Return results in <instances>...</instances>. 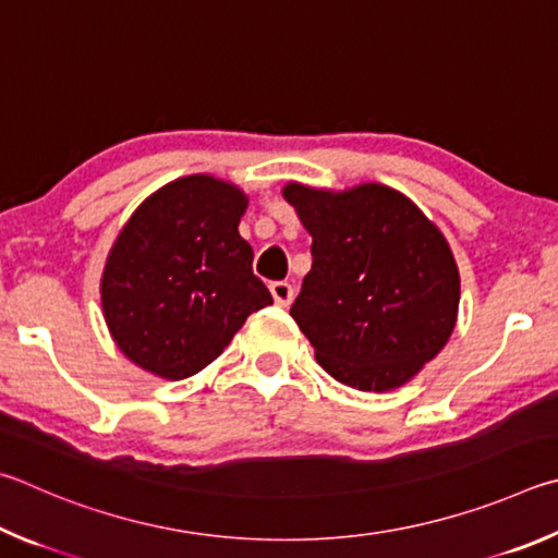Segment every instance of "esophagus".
I'll return each mask as SVG.
<instances>
[{
  "label": "esophagus",
  "mask_w": 558,
  "mask_h": 558,
  "mask_svg": "<svg viewBox=\"0 0 558 558\" xmlns=\"http://www.w3.org/2000/svg\"><path fill=\"white\" fill-rule=\"evenodd\" d=\"M269 289H271L274 301H277L279 306H289L291 301H294V287H291L289 281H274Z\"/></svg>",
  "instance_id": "obj_1"
}]
</instances>
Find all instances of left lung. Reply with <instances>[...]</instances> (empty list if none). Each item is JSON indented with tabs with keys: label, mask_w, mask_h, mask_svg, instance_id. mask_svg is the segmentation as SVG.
I'll return each instance as SVG.
<instances>
[{
	"label": "left lung",
	"mask_w": 558,
	"mask_h": 558,
	"mask_svg": "<svg viewBox=\"0 0 558 558\" xmlns=\"http://www.w3.org/2000/svg\"><path fill=\"white\" fill-rule=\"evenodd\" d=\"M284 198L311 232V271L291 316L326 373L387 392L451 338L461 279L436 225L387 185L345 193L289 183Z\"/></svg>",
	"instance_id": "8db88e82"
}]
</instances>
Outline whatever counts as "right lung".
<instances>
[{"label":"right lung","instance_id":"right-lung-1","mask_svg":"<svg viewBox=\"0 0 558 558\" xmlns=\"http://www.w3.org/2000/svg\"><path fill=\"white\" fill-rule=\"evenodd\" d=\"M247 198L210 175H185L146 198L102 274L114 343L149 373L183 379L210 365L250 314L271 304L238 225Z\"/></svg>","mask_w":558,"mask_h":558}]
</instances>
